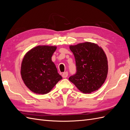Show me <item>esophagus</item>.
<instances>
[{
    "instance_id": "34e87169",
    "label": "esophagus",
    "mask_w": 130,
    "mask_h": 130,
    "mask_svg": "<svg viewBox=\"0 0 130 130\" xmlns=\"http://www.w3.org/2000/svg\"><path fill=\"white\" fill-rule=\"evenodd\" d=\"M68 76V73L67 72V71H66V72H64L62 74V76L63 78H67Z\"/></svg>"
}]
</instances>
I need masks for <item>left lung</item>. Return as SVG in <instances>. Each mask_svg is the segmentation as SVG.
<instances>
[{
    "label": "left lung",
    "instance_id": "8db88e82",
    "mask_svg": "<svg viewBox=\"0 0 130 130\" xmlns=\"http://www.w3.org/2000/svg\"><path fill=\"white\" fill-rule=\"evenodd\" d=\"M75 57L76 73L69 80L85 94L99 89L107 78L108 65L106 54L97 44L86 42L71 45Z\"/></svg>",
    "mask_w": 130,
    "mask_h": 130
}]
</instances>
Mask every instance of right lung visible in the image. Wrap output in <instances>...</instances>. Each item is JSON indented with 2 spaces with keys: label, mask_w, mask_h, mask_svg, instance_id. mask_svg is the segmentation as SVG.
Returning a JSON list of instances; mask_svg holds the SVG:
<instances>
[{
  "label": "right lung",
  "mask_w": 130,
  "mask_h": 130,
  "mask_svg": "<svg viewBox=\"0 0 130 130\" xmlns=\"http://www.w3.org/2000/svg\"><path fill=\"white\" fill-rule=\"evenodd\" d=\"M56 48V46L39 45L24 55L21 75L24 83L32 92L38 94L48 93L62 79L51 60Z\"/></svg>",
  "instance_id": "1"
}]
</instances>
